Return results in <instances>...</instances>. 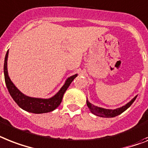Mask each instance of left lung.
<instances>
[{
  "label": "left lung",
  "mask_w": 148,
  "mask_h": 148,
  "mask_svg": "<svg viewBox=\"0 0 148 148\" xmlns=\"http://www.w3.org/2000/svg\"><path fill=\"white\" fill-rule=\"evenodd\" d=\"M137 96L134 97V98H133L129 103H127L125 106H122V107L121 108H119V109H114V110H112V109H103V108L98 107V106H96L91 104V103H89L88 101L86 102V105H87V106H88L89 109L90 110L91 112L95 114L96 116L104 118H112L119 116V115H120L121 113H122L123 112L125 111L126 109H128V107H130V106L134 103V101L135 100Z\"/></svg>",
  "instance_id": "8db88e82"
}]
</instances>
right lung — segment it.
<instances>
[{"instance_id":"obj_1","label":"right lung","mask_w":148,"mask_h":148,"mask_svg":"<svg viewBox=\"0 0 148 148\" xmlns=\"http://www.w3.org/2000/svg\"><path fill=\"white\" fill-rule=\"evenodd\" d=\"M8 51L6 54L5 59H4V64H3V73H4V79H5V84L7 85L8 90L9 91L11 97L14 99L16 103L17 104L20 108L26 110L29 112L32 113H45V112H49L55 110L58 106L61 104L63 98L64 93H65L68 86H70L71 82L74 80V79L77 77V74L73 75L68 78L66 80L65 84L62 86L59 92L56 95H55L53 97L50 99H38V98H32L29 97L23 94L19 90H18L10 79L8 76V68H7V61H8Z\"/></svg>"}]
</instances>
